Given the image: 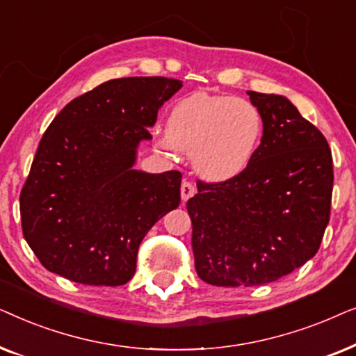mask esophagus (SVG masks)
Masks as SVG:
<instances>
[{
	"instance_id": "esophagus-1",
	"label": "esophagus",
	"mask_w": 356,
	"mask_h": 356,
	"mask_svg": "<svg viewBox=\"0 0 356 356\" xmlns=\"http://www.w3.org/2000/svg\"><path fill=\"white\" fill-rule=\"evenodd\" d=\"M196 193H197V188L194 186L191 181H183L181 183V199H183V201H188V199L193 197Z\"/></svg>"
}]
</instances>
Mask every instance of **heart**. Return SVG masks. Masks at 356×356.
Returning a JSON list of instances; mask_svg holds the SVG:
<instances>
[{
  "instance_id": "1",
  "label": "heart",
  "mask_w": 356,
  "mask_h": 356,
  "mask_svg": "<svg viewBox=\"0 0 356 356\" xmlns=\"http://www.w3.org/2000/svg\"><path fill=\"white\" fill-rule=\"evenodd\" d=\"M264 120L257 106L232 95L194 92L172 106L160 147L186 150L201 177L222 181L240 175L259 149Z\"/></svg>"
}]
</instances>
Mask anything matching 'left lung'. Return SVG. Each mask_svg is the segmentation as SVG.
I'll return each mask as SVG.
<instances>
[{
  "instance_id": "8db88e82",
  "label": "left lung",
  "mask_w": 356,
  "mask_h": 356,
  "mask_svg": "<svg viewBox=\"0 0 356 356\" xmlns=\"http://www.w3.org/2000/svg\"><path fill=\"white\" fill-rule=\"evenodd\" d=\"M264 120L251 163L225 181L197 179L186 202L197 275L254 286L289 275L318 252L330 217L332 154L285 97L248 92Z\"/></svg>"
}]
</instances>
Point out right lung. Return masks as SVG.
<instances>
[{"instance_id": "add662e5", "label": "right lung", "mask_w": 356, "mask_h": 356, "mask_svg": "<svg viewBox=\"0 0 356 356\" xmlns=\"http://www.w3.org/2000/svg\"><path fill=\"white\" fill-rule=\"evenodd\" d=\"M181 81L121 77L71 100L42 136L21 191L22 233L42 266L84 285L133 279L143 238L178 207L181 173L131 167Z\"/></svg>"}]
</instances>
